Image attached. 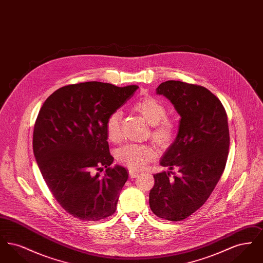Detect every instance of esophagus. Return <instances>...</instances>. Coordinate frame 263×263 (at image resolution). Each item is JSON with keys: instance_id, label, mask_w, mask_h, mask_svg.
<instances>
[{"instance_id": "34e87169", "label": "esophagus", "mask_w": 263, "mask_h": 263, "mask_svg": "<svg viewBox=\"0 0 263 263\" xmlns=\"http://www.w3.org/2000/svg\"><path fill=\"white\" fill-rule=\"evenodd\" d=\"M138 175H139V172H138V171H135V170H129V176H130L131 178H135V177H137Z\"/></svg>"}]
</instances>
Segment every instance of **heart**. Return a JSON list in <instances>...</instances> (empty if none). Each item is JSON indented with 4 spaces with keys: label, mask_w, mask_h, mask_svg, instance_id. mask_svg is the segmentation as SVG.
Here are the masks:
<instances>
[{
    "label": "heart",
    "mask_w": 263,
    "mask_h": 263,
    "mask_svg": "<svg viewBox=\"0 0 263 263\" xmlns=\"http://www.w3.org/2000/svg\"><path fill=\"white\" fill-rule=\"evenodd\" d=\"M132 109L151 124V136L161 147L168 146L176 136L177 124L173 117L166 115V107L160 100L146 97L136 101ZM121 113H111L105 123V134L108 141L118 142L121 138ZM158 156L157 149L151 144H126L116 152V160L131 170L147 166Z\"/></svg>",
    "instance_id": "obj_1"
}]
</instances>
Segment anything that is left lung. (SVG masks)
<instances>
[{
  "label": "left lung",
  "mask_w": 263,
  "mask_h": 263,
  "mask_svg": "<svg viewBox=\"0 0 263 263\" xmlns=\"http://www.w3.org/2000/svg\"><path fill=\"white\" fill-rule=\"evenodd\" d=\"M180 115L178 134L161 165L170 173L154 175L151 210L159 218L181 221L209 198L225 170L230 133L228 116L220 100L202 86L166 81L157 88ZM175 168L179 175L172 179Z\"/></svg>",
  "instance_id": "1"
}]
</instances>
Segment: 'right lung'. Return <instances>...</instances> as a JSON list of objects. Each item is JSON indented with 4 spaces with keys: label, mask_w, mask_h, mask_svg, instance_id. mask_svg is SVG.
<instances>
[{
    "label": "right lung",
    "mask_w": 263,
    "mask_h": 263,
    "mask_svg": "<svg viewBox=\"0 0 263 263\" xmlns=\"http://www.w3.org/2000/svg\"><path fill=\"white\" fill-rule=\"evenodd\" d=\"M137 89L100 82L68 85L55 90L39 110L34 157L52 195L75 218L100 221L116 211L128 173L123 166H110L105 123ZM103 167L102 178L94 175Z\"/></svg>",
    "instance_id": "1"
}]
</instances>
